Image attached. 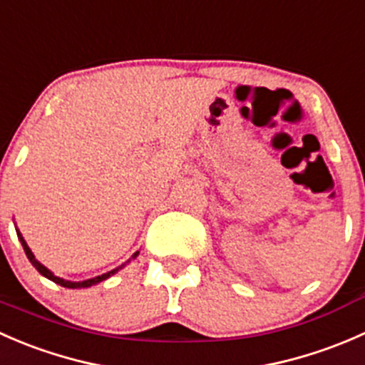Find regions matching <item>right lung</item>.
<instances>
[{
  "label": "right lung",
  "mask_w": 365,
  "mask_h": 365,
  "mask_svg": "<svg viewBox=\"0 0 365 365\" xmlns=\"http://www.w3.org/2000/svg\"><path fill=\"white\" fill-rule=\"evenodd\" d=\"M17 237H19L21 244H23V247H24V252H26V256H28V259L31 261V264H33V267H35L36 270H38L40 274L43 275V277L51 279V281H53V282H56V284H60V286H63V288H72V289H76V288H90V286H93V284H97V282L104 281V279L111 277L113 274H116V272H118V268H116V270H111V272H108V274H104V275H98V277H95V279H88V281H83V282H70V281H63V279H60V277H56V275H53V274H51V272L47 270V268L43 267L42 263H38V261L35 259V256H33V252L29 251L28 244H26V242H24V238L21 237V233H17ZM135 256H138V252L134 254V257H135Z\"/></svg>",
  "instance_id": "right-lung-1"
}]
</instances>
